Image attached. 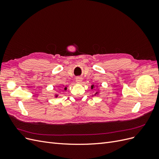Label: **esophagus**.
<instances>
[{"instance_id":"esophagus-1","label":"esophagus","mask_w":159,"mask_h":159,"mask_svg":"<svg viewBox=\"0 0 159 159\" xmlns=\"http://www.w3.org/2000/svg\"><path fill=\"white\" fill-rule=\"evenodd\" d=\"M75 81L77 83H80V82H81V81H82V78H81V77H77V78H75Z\"/></svg>"}]
</instances>
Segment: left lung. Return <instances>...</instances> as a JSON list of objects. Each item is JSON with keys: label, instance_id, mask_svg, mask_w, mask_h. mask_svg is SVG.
I'll return each mask as SVG.
<instances>
[{"label": "left lung", "instance_id": "left-lung-1", "mask_svg": "<svg viewBox=\"0 0 159 159\" xmlns=\"http://www.w3.org/2000/svg\"><path fill=\"white\" fill-rule=\"evenodd\" d=\"M93 87H94V85H91V89H93ZM96 94H97V93H96L95 95H96Z\"/></svg>", "mask_w": 159, "mask_h": 159}]
</instances>
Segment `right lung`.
<instances>
[{
    "label": "right lung",
    "instance_id": "obj_1",
    "mask_svg": "<svg viewBox=\"0 0 159 159\" xmlns=\"http://www.w3.org/2000/svg\"><path fill=\"white\" fill-rule=\"evenodd\" d=\"M66 89H67V88H64V89H65V90H66ZM56 97H57V95H56Z\"/></svg>",
    "mask_w": 159,
    "mask_h": 159
}]
</instances>
